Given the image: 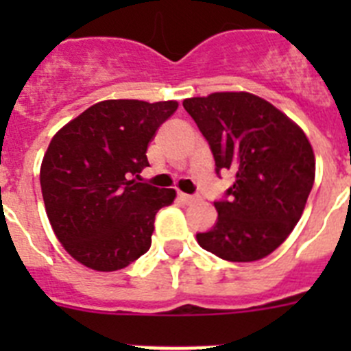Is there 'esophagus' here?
Segmentation results:
<instances>
[{
  "label": "esophagus",
  "instance_id": "esophagus-1",
  "mask_svg": "<svg viewBox=\"0 0 351 351\" xmlns=\"http://www.w3.org/2000/svg\"><path fill=\"white\" fill-rule=\"evenodd\" d=\"M179 198H181L182 202H186V204H191L197 200V197H195V195H188V193H179Z\"/></svg>",
  "mask_w": 351,
  "mask_h": 351
}]
</instances>
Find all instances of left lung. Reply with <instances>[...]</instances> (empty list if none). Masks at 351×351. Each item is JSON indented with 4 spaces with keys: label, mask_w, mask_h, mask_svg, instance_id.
Instances as JSON below:
<instances>
[{
    "label": "left lung",
    "mask_w": 351,
    "mask_h": 351,
    "mask_svg": "<svg viewBox=\"0 0 351 351\" xmlns=\"http://www.w3.org/2000/svg\"><path fill=\"white\" fill-rule=\"evenodd\" d=\"M209 142L216 172L230 170L228 200L214 202L218 221L197 234L200 247L228 262H256L285 243L315 182L306 133L280 108L246 91L182 101Z\"/></svg>",
    "instance_id": "obj_1"
}]
</instances>
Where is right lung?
<instances>
[{
	"instance_id": "add662e5",
	"label": "right lung",
	"mask_w": 351,
	"mask_h": 351,
	"mask_svg": "<svg viewBox=\"0 0 351 351\" xmlns=\"http://www.w3.org/2000/svg\"><path fill=\"white\" fill-rule=\"evenodd\" d=\"M178 107L176 100H104L52 137L40 184L52 230L71 258L112 272L151 247L154 216L176 190L130 178L149 167V142Z\"/></svg>"
}]
</instances>
